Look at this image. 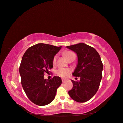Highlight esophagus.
I'll list each match as a JSON object with an SVG mask.
<instances>
[{"label":"esophagus","mask_w":123,"mask_h":123,"mask_svg":"<svg viewBox=\"0 0 123 123\" xmlns=\"http://www.w3.org/2000/svg\"><path fill=\"white\" fill-rule=\"evenodd\" d=\"M65 81H66V80H65V79H62V83H64Z\"/></svg>","instance_id":"1"}]
</instances>
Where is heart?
Returning a JSON list of instances; mask_svg holds the SVG:
<instances>
[{
  "label": "heart",
  "instance_id": "1",
  "mask_svg": "<svg viewBox=\"0 0 123 123\" xmlns=\"http://www.w3.org/2000/svg\"><path fill=\"white\" fill-rule=\"evenodd\" d=\"M64 55L66 57L67 61H69L72 59L75 58L76 55L73 52L70 50H65L64 51ZM57 61V55H55L53 59H52V64L55 65ZM71 73V70L67 68H61L58 69L56 71V73L58 75L61 76L62 77H66L68 76V75Z\"/></svg>",
  "mask_w": 123,
  "mask_h": 123
}]
</instances>
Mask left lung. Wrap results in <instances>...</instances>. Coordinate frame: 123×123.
<instances>
[{"instance_id":"8db88e82","label":"left lung","mask_w":123,"mask_h":123,"mask_svg":"<svg viewBox=\"0 0 123 123\" xmlns=\"http://www.w3.org/2000/svg\"><path fill=\"white\" fill-rule=\"evenodd\" d=\"M66 47L77 54L78 62L73 75L80 77L79 81L72 80L73 86L68 94L75 101L85 102L91 99L99 89L103 64L98 52L93 47L83 43Z\"/></svg>"}]
</instances>
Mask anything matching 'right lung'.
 <instances>
[{
	"label": "right lung",
	"instance_id": "obj_1",
	"mask_svg": "<svg viewBox=\"0 0 123 123\" xmlns=\"http://www.w3.org/2000/svg\"><path fill=\"white\" fill-rule=\"evenodd\" d=\"M61 48L38 43L30 47L22 57L19 69L22 86L28 98L38 106L51 103L62 84L59 76L44 79V74L53 67L52 59Z\"/></svg>",
	"mask_w": 123,
	"mask_h": 123
}]
</instances>
